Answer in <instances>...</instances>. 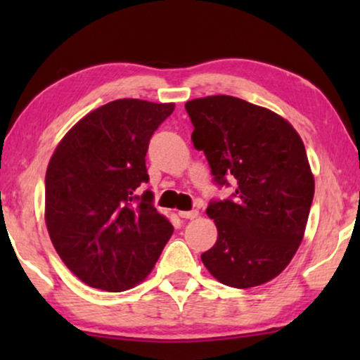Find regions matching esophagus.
<instances>
[{"label": "esophagus", "mask_w": 360, "mask_h": 360, "mask_svg": "<svg viewBox=\"0 0 360 360\" xmlns=\"http://www.w3.org/2000/svg\"><path fill=\"white\" fill-rule=\"evenodd\" d=\"M179 216L184 219H195L198 218V211L190 210V211H179Z\"/></svg>", "instance_id": "esophagus-1"}]
</instances>
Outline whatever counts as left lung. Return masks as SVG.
Instances as JSON below:
<instances>
[{
	"label": "left lung",
	"instance_id": "8db88e82",
	"mask_svg": "<svg viewBox=\"0 0 360 360\" xmlns=\"http://www.w3.org/2000/svg\"><path fill=\"white\" fill-rule=\"evenodd\" d=\"M185 110L216 185H236L231 198L206 208L218 240L201 260L228 287L269 282L298 250L311 208L314 179L302 137L282 116L240 98H198Z\"/></svg>",
	"mask_w": 360,
	"mask_h": 360
}]
</instances>
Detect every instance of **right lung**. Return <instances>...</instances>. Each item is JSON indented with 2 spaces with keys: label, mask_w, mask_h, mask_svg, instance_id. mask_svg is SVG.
<instances>
[{
  "label": "right lung",
  "mask_w": 360,
  "mask_h": 360,
  "mask_svg": "<svg viewBox=\"0 0 360 360\" xmlns=\"http://www.w3.org/2000/svg\"><path fill=\"white\" fill-rule=\"evenodd\" d=\"M174 103L116 100L82 117L46 174V224L63 264L82 282L124 292L142 282L174 233L154 208L146 154Z\"/></svg>",
  "instance_id": "1"
}]
</instances>
